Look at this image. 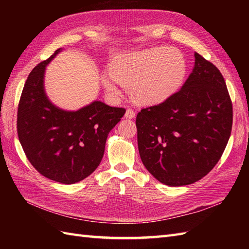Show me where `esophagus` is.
Masks as SVG:
<instances>
[{
    "label": "esophagus",
    "instance_id": "1",
    "mask_svg": "<svg viewBox=\"0 0 249 249\" xmlns=\"http://www.w3.org/2000/svg\"><path fill=\"white\" fill-rule=\"evenodd\" d=\"M125 118H134L135 117V112L132 109H127L124 114Z\"/></svg>",
    "mask_w": 249,
    "mask_h": 249
}]
</instances>
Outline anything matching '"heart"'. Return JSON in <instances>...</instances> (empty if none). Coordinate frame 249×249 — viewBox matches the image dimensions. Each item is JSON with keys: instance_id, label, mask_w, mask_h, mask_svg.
I'll use <instances>...</instances> for the list:
<instances>
[{"instance_id": "heart-1", "label": "heart", "mask_w": 249, "mask_h": 249, "mask_svg": "<svg viewBox=\"0 0 249 249\" xmlns=\"http://www.w3.org/2000/svg\"><path fill=\"white\" fill-rule=\"evenodd\" d=\"M187 72V62L176 48L156 47L124 53L112 60L101 82L106 91L119 94V85L129 89L135 103L153 106L175 94Z\"/></svg>"}]
</instances>
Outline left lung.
Here are the masks:
<instances>
[{"label":"left lung","instance_id":"left-lung-1","mask_svg":"<svg viewBox=\"0 0 249 249\" xmlns=\"http://www.w3.org/2000/svg\"><path fill=\"white\" fill-rule=\"evenodd\" d=\"M194 57L183 87L136 117L143 165L171 187L206 177L220 160L231 132L232 105L222 74L198 53Z\"/></svg>","mask_w":249,"mask_h":249}]
</instances>
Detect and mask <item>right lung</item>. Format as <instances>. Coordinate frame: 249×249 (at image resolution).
<instances>
[{
	"label": "right lung",
	"mask_w": 249,
	"mask_h": 249,
	"mask_svg": "<svg viewBox=\"0 0 249 249\" xmlns=\"http://www.w3.org/2000/svg\"><path fill=\"white\" fill-rule=\"evenodd\" d=\"M49 59L37 64L25 83L18 108V135L28 160L40 175L71 185L86 178L99 166L109 132L125 113L95 101L78 111L53 105L43 88Z\"/></svg>",
	"instance_id": "add662e5"
}]
</instances>
